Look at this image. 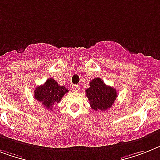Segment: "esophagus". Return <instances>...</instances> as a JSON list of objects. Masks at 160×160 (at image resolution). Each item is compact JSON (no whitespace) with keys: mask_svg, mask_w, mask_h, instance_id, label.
<instances>
[{"mask_svg":"<svg viewBox=\"0 0 160 160\" xmlns=\"http://www.w3.org/2000/svg\"><path fill=\"white\" fill-rule=\"evenodd\" d=\"M72 88L73 91H75V92H79V91H80V87H79L78 85H72Z\"/></svg>","mask_w":160,"mask_h":160,"instance_id":"1","label":"esophagus"}]
</instances>
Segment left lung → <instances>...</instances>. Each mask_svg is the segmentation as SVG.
Returning <instances> with one entry per match:
<instances>
[{"label":"left lung","mask_w":160,"mask_h":160,"mask_svg":"<svg viewBox=\"0 0 160 160\" xmlns=\"http://www.w3.org/2000/svg\"><path fill=\"white\" fill-rule=\"evenodd\" d=\"M86 95L90 101V105L96 111H105L112 107L118 93L112 87L107 86L100 78L92 79L90 88L86 90Z\"/></svg>","instance_id":"obj_1"}]
</instances>
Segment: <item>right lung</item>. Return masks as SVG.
I'll use <instances>...</instances> for the list:
<instances>
[{
    "mask_svg": "<svg viewBox=\"0 0 160 160\" xmlns=\"http://www.w3.org/2000/svg\"><path fill=\"white\" fill-rule=\"evenodd\" d=\"M68 90L60 86L53 78L47 79L42 86L37 87L34 91V98L41 102L48 109H51L54 105L59 103Z\"/></svg>",
    "mask_w": 160,
    "mask_h": 160,
    "instance_id": "1",
    "label": "right lung"
}]
</instances>
